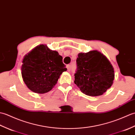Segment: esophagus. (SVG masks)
I'll list each match as a JSON object with an SVG mask.
<instances>
[{
    "instance_id": "esophagus-1",
    "label": "esophagus",
    "mask_w": 135,
    "mask_h": 135,
    "mask_svg": "<svg viewBox=\"0 0 135 135\" xmlns=\"http://www.w3.org/2000/svg\"><path fill=\"white\" fill-rule=\"evenodd\" d=\"M67 69H68V71H70L71 69V65H67Z\"/></svg>"
}]
</instances>
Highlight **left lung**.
Returning a JSON list of instances; mask_svg holds the SVG:
<instances>
[{"instance_id":"1","label":"left lung","mask_w":135,"mask_h":135,"mask_svg":"<svg viewBox=\"0 0 135 135\" xmlns=\"http://www.w3.org/2000/svg\"><path fill=\"white\" fill-rule=\"evenodd\" d=\"M74 84L83 94L91 97L103 95L114 80V70L109 60L97 50L80 52L76 60Z\"/></svg>"}]
</instances>
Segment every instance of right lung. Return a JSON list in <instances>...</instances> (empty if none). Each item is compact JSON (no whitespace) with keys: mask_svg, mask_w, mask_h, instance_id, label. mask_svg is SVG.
<instances>
[{"mask_svg":"<svg viewBox=\"0 0 135 135\" xmlns=\"http://www.w3.org/2000/svg\"><path fill=\"white\" fill-rule=\"evenodd\" d=\"M22 63L23 81L30 90L37 94L51 90L61 74L67 70L62 56L44 44L36 46L26 54Z\"/></svg>","mask_w":135,"mask_h":135,"instance_id":"right-lung-1","label":"right lung"}]
</instances>
